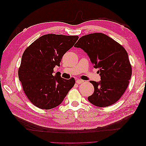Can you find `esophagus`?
Listing matches in <instances>:
<instances>
[{"label": "esophagus", "mask_w": 146, "mask_h": 146, "mask_svg": "<svg viewBox=\"0 0 146 146\" xmlns=\"http://www.w3.org/2000/svg\"><path fill=\"white\" fill-rule=\"evenodd\" d=\"M84 81L82 80H80V79H77V80H76V83L77 84H81L82 83H83Z\"/></svg>", "instance_id": "34e87169"}]
</instances>
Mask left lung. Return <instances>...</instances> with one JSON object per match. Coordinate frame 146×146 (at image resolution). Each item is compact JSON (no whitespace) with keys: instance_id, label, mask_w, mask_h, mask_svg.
I'll list each match as a JSON object with an SVG mask.
<instances>
[{"instance_id":"8db88e82","label":"left lung","mask_w":146,"mask_h":146,"mask_svg":"<svg viewBox=\"0 0 146 146\" xmlns=\"http://www.w3.org/2000/svg\"><path fill=\"white\" fill-rule=\"evenodd\" d=\"M74 47L85 51L94 68L99 69L101 80L90 81L94 91L88 100L100 107L116 102L124 93L131 76V66L125 48L101 33L82 36Z\"/></svg>"}]
</instances>
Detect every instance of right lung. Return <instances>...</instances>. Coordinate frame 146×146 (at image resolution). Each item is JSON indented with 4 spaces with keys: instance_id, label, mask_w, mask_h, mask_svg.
<instances>
[{
    "instance_id": "1",
    "label": "right lung",
    "mask_w": 146,
    "mask_h": 146,
    "mask_svg": "<svg viewBox=\"0 0 146 146\" xmlns=\"http://www.w3.org/2000/svg\"><path fill=\"white\" fill-rule=\"evenodd\" d=\"M78 36L47 34L26 48L18 70L19 80L28 99L34 105L49 110L58 106L74 86V78L66 80L53 76L65 53L72 47Z\"/></svg>"
}]
</instances>
